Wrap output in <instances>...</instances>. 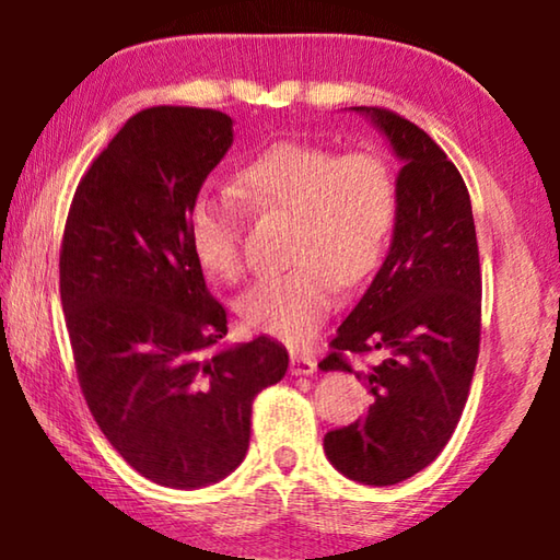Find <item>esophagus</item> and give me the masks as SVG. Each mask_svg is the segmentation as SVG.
Listing matches in <instances>:
<instances>
[{
  "mask_svg": "<svg viewBox=\"0 0 560 560\" xmlns=\"http://www.w3.org/2000/svg\"><path fill=\"white\" fill-rule=\"evenodd\" d=\"M291 375H314L316 373V360L301 353H291Z\"/></svg>",
  "mask_w": 560,
  "mask_h": 560,
  "instance_id": "1",
  "label": "esophagus"
}]
</instances>
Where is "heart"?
<instances>
[{
  "instance_id": "obj_1",
  "label": "heart",
  "mask_w": 560,
  "mask_h": 560,
  "mask_svg": "<svg viewBox=\"0 0 560 560\" xmlns=\"http://www.w3.org/2000/svg\"><path fill=\"white\" fill-rule=\"evenodd\" d=\"M240 200L257 214H293L291 261L296 267L257 283L240 303L244 326L283 343H303L328 318L346 287L381 267L393 242L400 189L390 163L371 150L314 140H279L236 170ZM195 261L217 279L242 273V232L234 205L200 195L187 212Z\"/></svg>"
}]
</instances>
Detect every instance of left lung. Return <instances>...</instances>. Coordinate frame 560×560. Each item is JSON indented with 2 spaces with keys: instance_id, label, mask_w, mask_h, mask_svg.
<instances>
[{
  "instance_id": "obj_1",
  "label": "left lung",
  "mask_w": 560,
  "mask_h": 560,
  "mask_svg": "<svg viewBox=\"0 0 560 560\" xmlns=\"http://www.w3.org/2000/svg\"><path fill=\"white\" fill-rule=\"evenodd\" d=\"M390 140L400 214L381 271L330 340L320 371L385 350L363 377V420L330 430L324 450L348 479L390 487L428 467L457 428L479 358L481 269L467 185L447 153L400 113L358 106Z\"/></svg>"
}]
</instances>
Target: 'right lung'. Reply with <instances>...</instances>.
Returning <instances> with one entry per match:
<instances>
[{"label": "right lung", "mask_w": 560, "mask_h": 560, "mask_svg": "<svg viewBox=\"0 0 560 560\" xmlns=\"http://www.w3.org/2000/svg\"><path fill=\"white\" fill-rule=\"evenodd\" d=\"M230 145L222 110H140L81 177L63 226L81 393L120 457L160 487L200 489L240 467L254 397L289 368L269 336L214 348L226 314L189 252L187 212Z\"/></svg>", "instance_id": "add662e5"}]
</instances>
